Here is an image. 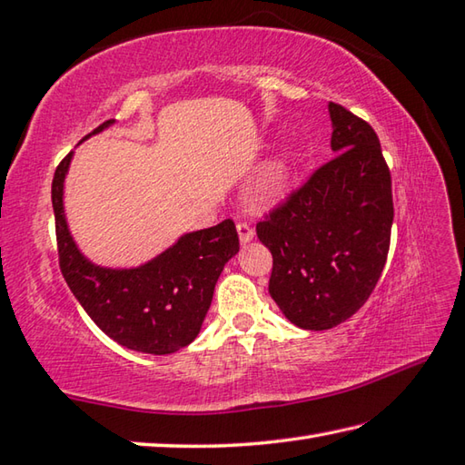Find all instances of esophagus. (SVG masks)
Segmentation results:
<instances>
[{
  "label": "esophagus",
  "mask_w": 465,
  "mask_h": 465,
  "mask_svg": "<svg viewBox=\"0 0 465 465\" xmlns=\"http://www.w3.org/2000/svg\"><path fill=\"white\" fill-rule=\"evenodd\" d=\"M238 235H240V243L248 245L253 240V230L248 223H238Z\"/></svg>",
  "instance_id": "obj_1"
}]
</instances>
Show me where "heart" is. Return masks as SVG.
<instances>
[{"label": "heart", "instance_id": "heart-1", "mask_svg": "<svg viewBox=\"0 0 465 465\" xmlns=\"http://www.w3.org/2000/svg\"><path fill=\"white\" fill-rule=\"evenodd\" d=\"M296 173V157L290 149H280L263 163L252 179L250 197L258 209H274L286 202L292 189Z\"/></svg>", "mask_w": 465, "mask_h": 465}]
</instances>
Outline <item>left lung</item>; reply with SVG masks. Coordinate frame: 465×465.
Returning <instances> with one entry per match:
<instances>
[{"label": "left lung", "instance_id": "obj_1", "mask_svg": "<svg viewBox=\"0 0 465 465\" xmlns=\"http://www.w3.org/2000/svg\"><path fill=\"white\" fill-rule=\"evenodd\" d=\"M336 157L256 232L274 258L270 296L290 322L329 331L367 302L385 268L393 195L371 124L329 103Z\"/></svg>", "mask_w": 465, "mask_h": 465}]
</instances>
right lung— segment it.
Segmentation results:
<instances>
[{"label": "right lung", "instance_id": "add662e5", "mask_svg": "<svg viewBox=\"0 0 465 465\" xmlns=\"http://www.w3.org/2000/svg\"><path fill=\"white\" fill-rule=\"evenodd\" d=\"M113 124H100L82 141ZM72 157L74 151L60 163L52 181L60 270L72 294L98 329L126 349L171 354L187 347L202 331L223 266L240 252L233 222L179 235L167 250L139 266H100L82 253L64 212Z\"/></svg>", "mask_w": 465, "mask_h": 465}]
</instances>
